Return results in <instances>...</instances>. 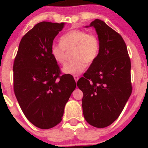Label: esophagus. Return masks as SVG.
I'll use <instances>...</instances> for the list:
<instances>
[{
  "instance_id": "1",
  "label": "esophagus",
  "mask_w": 148,
  "mask_h": 148,
  "mask_svg": "<svg viewBox=\"0 0 148 148\" xmlns=\"http://www.w3.org/2000/svg\"><path fill=\"white\" fill-rule=\"evenodd\" d=\"M73 77H74V79H75V81L76 82H77L78 79H79V76H78V75H74V76H73Z\"/></svg>"
}]
</instances>
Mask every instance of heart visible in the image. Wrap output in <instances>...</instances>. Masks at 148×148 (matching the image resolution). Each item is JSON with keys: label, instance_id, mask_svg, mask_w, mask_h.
<instances>
[{"label": "heart", "instance_id": "1", "mask_svg": "<svg viewBox=\"0 0 148 148\" xmlns=\"http://www.w3.org/2000/svg\"><path fill=\"white\" fill-rule=\"evenodd\" d=\"M73 50L72 58L64 64V73L79 75L85 70L87 63L91 64L96 59L99 52V41L94 34L86 31L73 29L60 38V44L53 43L50 46V54L56 62L62 64L65 60L66 51Z\"/></svg>", "mask_w": 148, "mask_h": 148}]
</instances>
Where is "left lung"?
Returning <instances> with one entry per match:
<instances>
[{
	"instance_id": "left-lung-1",
	"label": "left lung",
	"mask_w": 148,
	"mask_h": 148,
	"mask_svg": "<svg viewBox=\"0 0 148 148\" xmlns=\"http://www.w3.org/2000/svg\"><path fill=\"white\" fill-rule=\"evenodd\" d=\"M89 27L98 34L99 52L77 86L84 93L86 121L104 128L118 119L132 92L131 60L123 38L105 22L95 19Z\"/></svg>"
}]
</instances>
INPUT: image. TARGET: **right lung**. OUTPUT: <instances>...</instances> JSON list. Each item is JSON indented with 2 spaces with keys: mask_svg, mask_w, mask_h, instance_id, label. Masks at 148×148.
<instances>
[{
  "mask_svg": "<svg viewBox=\"0 0 148 148\" xmlns=\"http://www.w3.org/2000/svg\"><path fill=\"white\" fill-rule=\"evenodd\" d=\"M64 23H38L22 38L13 64L14 92L23 114L42 129L62 121L64 106L76 88L73 76H60L50 46Z\"/></svg>",
  "mask_w": 148,
  "mask_h": 148,
  "instance_id": "right-lung-1",
  "label": "right lung"
}]
</instances>
